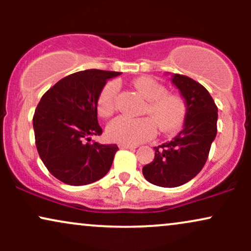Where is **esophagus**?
I'll return each mask as SVG.
<instances>
[{
    "instance_id": "34e87169",
    "label": "esophagus",
    "mask_w": 251,
    "mask_h": 251,
    "mask_svg": "<svg viewBox=\"0 0 251 251\" xmlns=\"http://www.w3.org/2000/svg\"><path fill=\"white\" fill-rule=\"evenodd\" d=\"M120 149H125V150H134L135 146L134 145H126V144H122V145H119Z\"/></svg>"
}]
</instances>
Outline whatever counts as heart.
<instances>
[{
	"label": "heart",
	"mask_w": 251,
	"mask_h": 251,
	"mask_svg": "<svg viewBox=\"0 0 251 251\" xmlns=\"http://www.w3.org/2000/svg\"><path fill=\"white\" fill-rule=\"evenodd\" d=\"M134 88L148 100L144 113L150 118L118 117L108 124L107 137L112 142L135 145L154 137L158 126L160 132L176 131L183 124L186 106L179 96L166 93V88L151 76L138 77L133 81ZM117 82L109 81L103 86L98 98L97 109L102 118H109L116 111Z\"/></svg>",
	"instance_id": "obj_1"
}]
</instances>
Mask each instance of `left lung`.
<instances>
[{
  "label": "left lung",
  "instance_id": "8db88e82",
  "mask_svg": "<svg viewBox=\"0 0 251 251\" xmlns=\"http://www.w3.org/2000/svg\"><path fill=\"white\" fill-rule=\"evenodd\" d=\"M171 82L186 106L183 128L171 142L153 148L154 159L143 168L145 179L162 188L180 186L200 174L217 134L218 109L206 88L180 74L172 73Z\"/></svg>",
  "mask_w": 251,
  "mask_h": 251
}]
</instances>
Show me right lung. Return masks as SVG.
Listing matches in <instances>:
<instances>
[{
    "instance_id": "right-lung-1",
    "label": "right lung",
    "mask_w": 251,
    "mask_h": 251,
    "mask_svg": "<svg viewBox=\"0 0 251 251\" xmlns=\"http://www.w3.org/2000/svg\"><path fill=\"white\" fill-rule=\"evenodd\" d=\"M120 72L87 70L63 77L40 100L33 118L36 149L46 168L68 185H86L111 169L118 146L91 143L102 129L98 98Z\"/></svg>"
}]
</instances>
